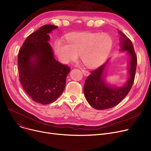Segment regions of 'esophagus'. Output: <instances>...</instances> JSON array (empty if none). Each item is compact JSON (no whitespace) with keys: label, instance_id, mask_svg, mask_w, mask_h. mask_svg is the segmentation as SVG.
<instances>
[{"label":"esophagus","instance_id":"esophagus-1","mask_svg":"<svg viewBox=\"0 0 151 151\" xmlns=\"http://www.w3.org/2000/svg\"><path fill=\"white\" fill-rule=\"evenodd\" d=\"M81 71H82L83 73L84 74V75H85V76H88V75H89V72L88 71H87V70H84V69H81Z\"/></svg>","mask_w":151,"mask_h":151}]
</instances>
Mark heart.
<instances>
[{"mask_svg":"<svg viewBox=\"0 0 151 151\" xmlns=\"http://www.w3.org/2000/svg\"><path fill=\"white\" fill-rule=\"evenodd\" d=\"M66 42L59 40L54 49L59 60L67 63L79 54L84 65L89 68L99 66L107 58L113 46L108 35L100 33L73 32L65 36Z\"/></svg>","mask_w":151,"mask_h":151,"instance_id":"b5f03b06","label":"heart"}]
</instances>
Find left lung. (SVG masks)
<instances>
[{"instance_id":"8db88e82","label":"left lung","mask_w":151,"mask_h":151,"mask_svg":"<svg viewBox=\"0 0 151 151\" xmlns=\"http://www.w3.org/2000/svg\"><path fill=\"white\" fill-rule=\"evenodd\" d=\"M119 33L121 35V51H127L130 58L129 78L124 86L116 88L108 86L104 81L103 74L107 62L97 69L91 71V75L87 77L85 81L84 93L89 105L95 109H105L118 105L127 96L134 80L137 65V54L130 40L121 31H119Z\"/></svg>"}]
</instances>
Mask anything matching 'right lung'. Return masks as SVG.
Listing matches in <instances>:
<instances>
[{
	"instance_id": "1",
	"label": "right lung",
	"mask_w": 151,
	"mask_h": 151,
	"mask_svg": "<svg viewBox=\"0 0 151 151\" xmlns=\"http://www.w3.org/2000/svg\"><path fill=\"white\" fill-rule=\"evenodd\" d=\"M58 26L45 25L29 35L19 49L18 69L22 88L34 101L50 104L62 93L70 71L54 58L48 35Z\"/></svg>"
}]
</instances>
